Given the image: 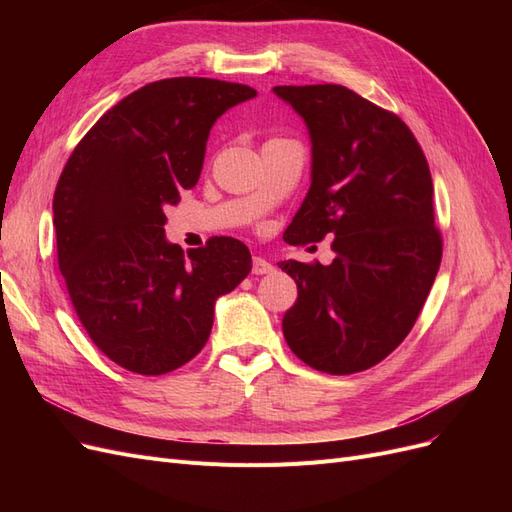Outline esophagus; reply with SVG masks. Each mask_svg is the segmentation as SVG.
<instances>
[{"instance_id": "1", "label": "esophagus", "mask_w": 512, "mask_h": 512, "mask_svg": "<svg viewBox=\"0 0 512 512\" xmlns=\"http://www.w3.org/2000/svg\"><path fill=\"white\" fill-rule=\"evenodd\" d=\"M273 271H275V267L271 265L269 260L260 258V256H254V260H252V273H254V275H269V273H273Z\"/></svg>"}]
</instances>
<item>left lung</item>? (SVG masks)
<instances>
[{
    "instance_id": "8db88e82",
    "label": "left lung",
    "mask_w": 512,
    "mask_h": 512,
    "mask_svg": "<svg viewBox=\"0 0 512 512\" xmlns=\"http://www.w3.org/2000/svg\"><path fill=\"white\" fill-rule=\"evenodd\" d=\"M312 141V185L284 232L333 237L331 265L284 260L299 297L284 314L290 350L344 376L386 359L421 314L442 260L433 181L410 128L342 85H280Z\"/></svg>"
}]
</instances>
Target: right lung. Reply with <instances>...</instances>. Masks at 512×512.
I'll return each instance as SVG.
<instances>
[{
	"mask_svg": "<svg viewBox=\"0 0 512 512\" xmlns=\"http://www.w3.org/2000/svg\"><path fill=\"white\" fill-rule=\"evenodd\" d=\"M256 89L198 76L141 87L74 147L53 196L57 262L87 335L141 376L203 350L215 301L252 271L247 245L211 237L188 252L164 237L168 205L196 185L211 126Z\"/></svg>",
	"mask_w": 512,
	"mask_h": 512,
	"instance_id": "obj_1",
	"label": "right lung"
}]
</instances>
